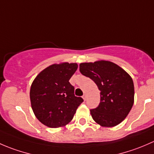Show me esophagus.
I'll use <instances>...</instances> for the list:
<instances>
[{
  "label": "esophagus",
  "mask_w": 154,
  "mask_h": 154,
  "mask_svg": "<svg viewBox=\"0 0 154 154\" xmlns=\"http://www.w3.org/2000/svg\"><path fill=\"white\" fill-rule=\"evenodd\" d=\"M83 100H86V94H83Z\"/></svg>",
  "instance_id": "34e87169"
}]
</instances>
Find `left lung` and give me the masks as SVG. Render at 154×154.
Segmentation results:
<instances>
[{
  "instance_id": "1",
  "label": "left lung",
  "mask_w": 154,
  "mask_h": 154,
  "mask_svg": "<svg viewBox=\"0 0 154 154\" xmlns=\"http://www.w3.org/2000/svg\"><path fill=\"white\" fill-rule=\"evenodd\" d=\"M80 71L91 79L100 91L99 106L90 110L93 120L105 127L123 122L134 103V85L130 74L106 60L80 63Z\"/></svg>"
}]
</instances>
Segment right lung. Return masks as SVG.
<instances>
[{
    "label": "right lung",
    "mask_w": 154,
    "mask_h": 154,
    "mask_svg": "<svg viewBox=\"0 0 154 154\" xmlns=\"http://www.w3.org/2000/svg\"><path fill=\"white\" fill-rule=\"evenodd\" d=\"M78 68L77 63L53 64L41 71L32 81L29 91L34 115L43 125L58 128L68 125L83 103L74 95L69 80Z\"/></svg>",
    "instance_id": "obj_1"
}]
</instances>
